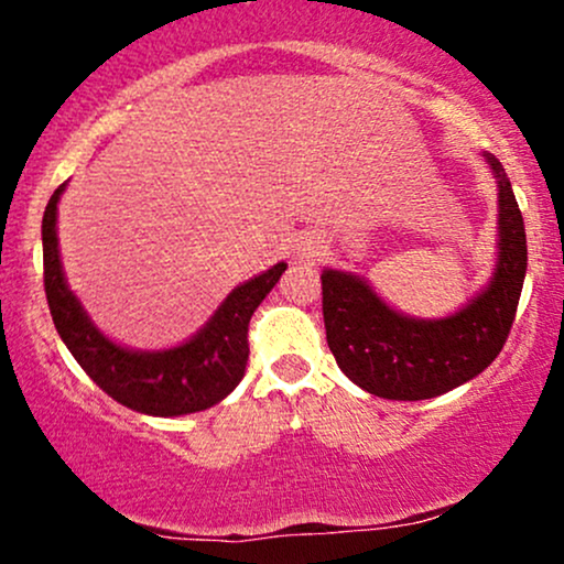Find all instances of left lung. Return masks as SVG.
<instances>
[{
    "label": "left lung",
    "instance_id": "8db88e82",
    "mask_svg": "<svg viewBox=\"0 0 564 564\" xmlns=\"http://www.w3.org/2000/svg\"><path fill=\"white\" fill-rule=\"evenodd\" d=\"M485 159L498 180V262L467 307L437 321L408 318L364 278L323 270L326 341L360 390L387 400H430L475 379L501 352L525 281L528 241L501 161L490 153Z\"/></svg>",
    "mask_w": 564,
    "mask_h": 564
}]
</instances>
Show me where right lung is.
<instances>
[{
	"instance_id": "1",
	"label": "right lung",
	"mask_w": 564,
	"mask_h": 564,
	"mask_svg": "<svg viewBox=\"0 0 564 564\" xmlns=\"http://www.w3.org/2000/svg\"><path fill=\"white\" fill-rule=\"evenodd\" d=\"M63 183L50 198L42 219L44 291L53 323L87 377L116 403L148 416H185L206 411L236 390L249 360V321L270 294L286 264L278 262L262 275L232 289L200 332L185 345L159 352H140L113 345L84 313L82 302L63 278L57 251V200Z\"/></svg>"
}]
</instances>
